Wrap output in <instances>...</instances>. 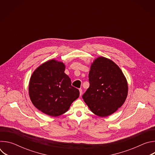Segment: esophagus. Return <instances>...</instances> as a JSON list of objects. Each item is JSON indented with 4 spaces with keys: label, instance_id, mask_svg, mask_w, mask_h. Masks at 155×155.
Wrapping results in <instances>:
<instances>
[{
    "label": "esophagus",
    "instance_id": "34e87169",
    "mask_svg": "<svg viewBox=\"0 0 155 155\" xmlns=\"http://www.w3.org/2000/svg\"><path fill=\"white\" fill-rule=\"evenodd\" d=\"M79 91H80V95L81 96V94H82V90L81 89H79Z\"/></svg>",
    "mask_w": 155,
    "mask_h": 155
}]
</instances>
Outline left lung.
I'll list each match as a JSON object with an SVG mask.
<instances>
[{
	"label": "left lung",
	"instance_id": "left-lung-1",
	"mask_svg": "<svg viewBox=\"0 0 155 155\" xmlns=\"http://www.w3.org/2000/svg\"><path fill=\"white\" fill-rule=\"evenodd\" d=\"M90 87L83 99L91 111L100 117L115 113L124 103L128 93L126 77L111 59L99 56L91 64Z\"/></svg>",
	"mask_w": 155,
	"mask_h": 155
}]
</instances>
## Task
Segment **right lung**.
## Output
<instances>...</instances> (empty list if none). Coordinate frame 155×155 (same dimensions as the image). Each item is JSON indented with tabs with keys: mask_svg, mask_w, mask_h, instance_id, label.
<instances>
[{
	"mask_svg": "<svg viewBox=\"0 0 155 155\" xmlns=\"http://www.w3.org/2000/svg\"><path fill=\"white\" fill-rule=\"evenodd\" d=\"M64 62L51 59L43 62L34 71L29 83V95L33 105L42 113L58 117L69 109L78 98L79 90L71 85L64 73Z\"/></svg>",
	"mask_w": 155,
	"mask_h": 155,
	"instance_id": "1",
	"label": "right lung"
}]
</instances>
